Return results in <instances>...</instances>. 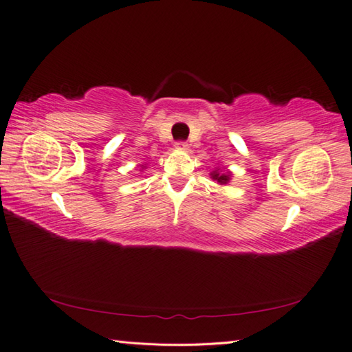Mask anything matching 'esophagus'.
I'll return each mask as SVG.
<instances>
[{
    "label": "esophagus",
    "mask_w": 352,
    "mask_h": 352,
    "mask_svg": "<svg viewBox=\"0 0 352 352\" xmlns=\"http://www.w3.org/2000/svg\"><path fill=\"white\" fill-rule=\"evenodd\" d=\"M175 148L176 150H182V151H185L188 148V144L187 142H184V141H177L176 144H175Z\"/></svg>",
    "instance_id": "esophagus-1"
}]
</instances>
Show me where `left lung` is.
Here are the masks:
<instances>
[{
  "label": "left lung",
  "mask_w": 352,
  "mask_h": 352,
  "mask_svg": "<svg viewBox=\"0 0 352 352\" xmlns=\"http://www.w3.org/2000/svg\"><path fill=\"white\" fill-rule=\"evenodd\" d=\"M210 176H211V179H213V181H216L219 185L228 184L230 179H231V173H230V171H228L227 168H216Z\"/></svg>",
  "instance_id": "8db88e82"
}]
</instances>
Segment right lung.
Wrapping results in <instances>:
<instances>
[{"instance_id":"right-lung-1","label":"right lung","mask_w":352,"mask_h":352,"mask_svg":"<svg viewBox=\"0 0 352 352\" xmlns=\"http://www.w3.org/2000/svg\"><path fill=\"white\" fill-rule=\"evenodd\" d=\"M142 168H144V167H142Z\"/></svg>"}]
</instances>
